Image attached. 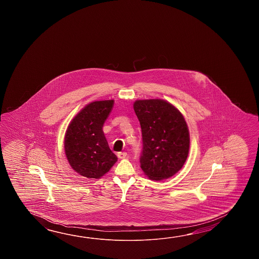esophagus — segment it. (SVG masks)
Here are the masks:
<instances>
[{"mask_svg":"<svg viewBox=\"0 0 259 259\" xmlns=\"http://www.w3.org/2000/svg\"><path fill=\"white\" fill-rule=\"evenodd\" d=\"M117 157H118L119 159H124V158L127 157V153H125V152L117 153Z\"/></svg>","mask_w":259,"mask_h":259,"instance_id":"1","label":"esophagus"}]
</instances>
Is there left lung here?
I'll use <instances>...</instances> for the list:
<instances>
[{"label": "left lung", "mask_w": 259, "mask_h": 259, "mask_svg": "<svg viewBox=\"0 0 259 259\" xmlns=\"http://www.w3.org/2000/svg\"><path fill=\"white\" fill-rule=\"evenodd\" d=\"M133 108L142 127L140 162L144 175L156 182L174 176L186 162L190 150L185 118L165 100H136Z\"/></svg>", "instance_id": "8db88e82"}]
</instances>
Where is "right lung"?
Here are the masks:
<instances>
[{"mask_svg": "<svg viewBox=\"0 0 259 259\" xmlns=\"http://www.w3.org/2000/svg\"><path fill=\"white\" fill-rule=\"evenodd\" d=\"M114 103V100L92 102L85 105L67 126L64 141L66 159L81 176L100 179L117 161L103 131Z\"/></svg>", "mask_w": 259, "mask_h": 259, "instance_id": "obj_1", "label": "right lung"}]
</instances>
